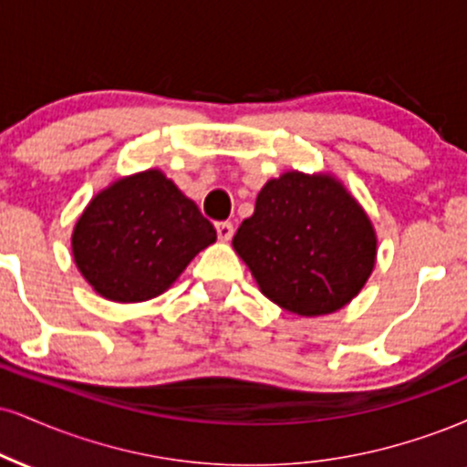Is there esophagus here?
I'll return each mask as SVG.
<instances>
[{
  "label": "esophagus",
  "instance_id": "1",
  "mask_svg": "<svg viewBox=\"0 0 467 467\" xmlns=\"http://www.w3.org/2000/svg\"><path fill=\"white\" fill-rule=\"evenodd\" d=\"M215 230H217V237L222 239V241L233 239L234 228H233V223H230V222H217L215 223Z\"/></svg>",
  "mask_w": 467,
  "mask_h": 467
}]
</instances>
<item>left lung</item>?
Returning <instances> with one entry per match:
<instances>
[{
  "label": "left lung",
  "mask_w": 467,
  "mask_h": 467,
  "mask_svg": "<svg viewBox=\"0 0 467 467\" xmlns=\"http://www.w3.org/2000/svg\"><path fill=\"white\" fill-rule=\"evenodd\" d=\"M233 248L269 300L313 317L361 291L376 261V234L337 180L287 171L261 189Z\"/></svg>",
  "instance_id": "left-lung-1"
}]
</instances>
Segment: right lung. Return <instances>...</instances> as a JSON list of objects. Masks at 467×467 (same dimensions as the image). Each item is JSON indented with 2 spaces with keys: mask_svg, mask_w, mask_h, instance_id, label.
<instances>
[{
  "mask_svg": "<svg viewBox=\"0 0 467 467\" xmlns=\"http://www.w3.org/2000/svg\"><path fill=\"white\" fill-rule=\"evenodd\" d=\"M217 239L171 180L150 170L95 195L73 230L76 265L99 296L143 302L162 294Z\"/></svg>",
  "mask_w": 467,
  "mask_h": 467,
  "instance_id": "add662e5",
  "label": "right lung"
}]
</instances>
